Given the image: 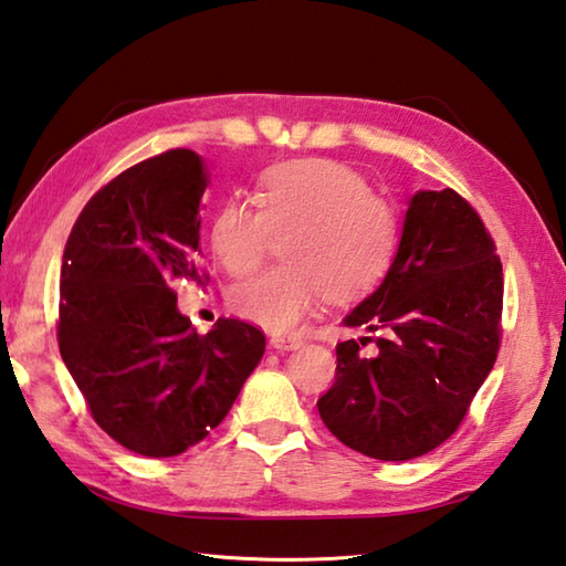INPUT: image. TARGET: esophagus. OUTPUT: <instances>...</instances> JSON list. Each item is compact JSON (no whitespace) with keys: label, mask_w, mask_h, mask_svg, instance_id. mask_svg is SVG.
<instances>
[{"label":"esophagus","mask_w":566,"mask_h":566,"mask_svg":"<svg viewBox=\"0 0 566 566\" xmlns=\"http://www.w3.org/2000/svg\"><path fill=\"white\" fill-rule=\"evenodd\" d=\"M271 347L281 349V352L301 349V347H303V337H297V335H281V333H275V335H271Z\"/></svg>","instance_id":"esophagus-1"}]
</instances>
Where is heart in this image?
Here are the masks:
<instances>
[{
	"instance_id": "b5f03b06",
	"label": "heart",
	"mask_w": 566,
	"mask_h": 566,
	"mask_svg": "<svg viewBox=\"0 0 566 566\" xmlns=\"http://www.w3.org/2000/svg\"><path fill=\"white\" fill-rule=\"evenodd\" d=\"M253 201H223L209 247L229 273L261 261L271 231H285V263L233 285L231 307L271 333H295L329 295L352 301L387 271L397 219L367 179L335 159H295L259 179Z\"/></svg>"
}]
</instances>
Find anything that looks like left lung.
Instances as JSON below:
<instances>
[{"label": "left lung", "instance_id": "1", "mask_svg": "<svg viewBox=\"0 0 566 566\" xmlns=\"http://www.w3.org/2000/svg\"><path fill=\"white\" fill-rule=\"evenodd\" d=\"M503 263L481 217L453 189L409 199L389 271L343 323L387 329L377 355L337 345L317 411L333 436L377 461H411L455 433L495 365Z\"/></svg>", "mask_w": 566, "mask_h": 566}]
</instances>
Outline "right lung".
<instances>
[{
	"label": "right lung",
	"instance_id": "1",
	"mask_svg": "<svg viewBox=\"0 0 566 566\" xmlns=\"http://www.w3.org/2000/svg\"><path fill=\"white\" fill-rule=\"evenodd\" d=\"M207 185L197 153L145 159L85 205L63 251V365L95 423L147 458L185 453L217 429L265 349L261 329L233 317L199 335L169 287L201 283Z\"/></svg>",
	"mask_w": 566,
	"mask_h": 566
}]
</instances>
